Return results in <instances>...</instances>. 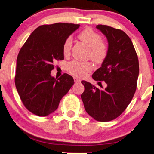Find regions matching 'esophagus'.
Returning <instances> with one entry per match:
<instances>
[{"mask_svg":"<svg viewBox=\"0 0 154 154\" xmlns=\"http://www.w3.org/2000/svg\"><path fill=\"white\" fill-rule=\"evenodd\" d=\"M74 80L75 83H77V82H80V80L79 79H78V78H76V77H74Z\"/></svg>","mask_w":154,"mask_h":154,"instance_id":"esophagus-1","label":"esophagus"}]
</instances>
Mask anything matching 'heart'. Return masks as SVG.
Here are the masks:
<instances>
[{
  "label": "heart",
  "instance_id": "1",
  "mask_svg": "<svg viewBox=\"0 0 154 154\" xmlns=\"http://www.w3.org/2000/svg\"><path fill=\"white\" fill-rule=\"evenodd\" d=\"M79 38L89 48V57L94 62L100 63L104 60L108 54V46L101 40L100 35L91 28L83 30L79 35ZM72 38L68 37L64 42L63 52L65 55L69 54L72 48ZM93 69L91 62H80L74 60L68 64V70L72 74L78 77H82Z\"/></svg>",
  "mask_w": 154,
  "mask_h": 154
}]
</instances>
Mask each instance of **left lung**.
<instances>
[{
  "label": "left lung",
  "mask_w": 154,
  "mask_h": 154,
  "mask_svg": "<svg viewBox=\"0 0 154 154\" xmlns=\"http://www.w3.org/2000/svg\"><path fill=\"white\" fill-rule=\"evenodd\" d=\"M108 40V54L92 77L104 81L107 87L98 89L85 80L81 95L85 109L98 122L116 119L130 103L137 89L139 74L138 57L129 37L122 30L97 25Z\"/></svg>",
  "instance_id": "left-lung-1"
}]
</instances>
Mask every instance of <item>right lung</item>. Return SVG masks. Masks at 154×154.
Returning a JSON list of instances; mask_svg holds the SVG:
<instances>
[{"label": "right lung", "mask_w": 154, "mask_h": 154, "mask_svg": "<svg viewBox=\"0 0 154 154\" xmlns=\"http://www.w3.org/2000/svg\"><path fill=\"white\" fill-rule=\"evenodd\" d=\"M79 24L56 23L42 25L32 32L17 57L15 84L22 103L30 112L40 117L57 109L62 97L74 84L64 74L51 75L56 60H63V46Z\"/></svg>", "instance_id": "add662e5"}]
</instances>
